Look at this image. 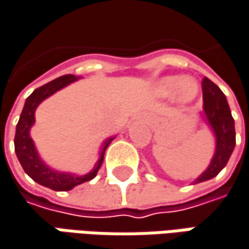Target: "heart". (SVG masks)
Masks as SVG:
<instances>
[{"label":"heart","mask_w":249,"mask_h":249,"mask_svg":"<svg viewBox=\"0 0 249 249\" xmlns=\"http://www.w3.org/2000/svg\"><path fill=\"white\" fill-rule=\"evenodd\" d=\"M178 90V100L182 103L192 101L198 91V86L193 79H183L180 76H170L159 81L160 94L170 95Z\"/></svg>","instance_id":"heart-1"}]
</instances>
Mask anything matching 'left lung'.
Here are the masks:
<instances>
[{
    "mask_svg": "<svg viewBox=\"0 0 249 249\" xmlns=\"http://www.w3.org/2000/svg\"><path fill=\"white\" fill-rule=\"evenodd\" d=\"M203 87V118L210 125L215 137V152L209 168L195 183L206 182L215 178L227 165L235 146V126L224 93L210 79L204 77Z\"/></svg>",
    "mask_w": 249,
    "mask_h": 249,
    "instance_id": "1",
    "label": "left lung"
}]
</instances>
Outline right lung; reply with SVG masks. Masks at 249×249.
<instances>
[{
	"label": "right lung",
	"mask_w": 249,
	"mask_h": 249,
	"mask_svg": "<svg viewBox=\"0 0 249 249\" xmlns=\"http://www.w3.org/2000/svg\"><path fill=\"white\" fill-rule=\"evenodd\" d=\"M76 80H79L77 76L66 74V76L57 77L54 80L46 83L45 86L36 89L32 94L26 98L23 110L21 112V117H19V121L17 124V131H15V139H14L15 154L18 156V160H19L21 166L25 170V173L39 184H42L45 187H49V189L56 190V192L71 190L77 184H81V183L94 179L98 169L101 168V163L104 160L106 149L108 148L111 141L114 139V137H111V138L104 141V143L101 145L100 156H98V160H97L95 166L91 169V172H89L87 175H83V176H77V175L67 173V172H59V170L49 168L40 159V156L37 155L35 143H34V141L29 135L31 126L35 124V111H36L37 106L45 98L51 97L56 91H59L60 89L66 87L70 83Z\"/></svg>",
	"instance_id": "obj_1"
}]
</instances>
